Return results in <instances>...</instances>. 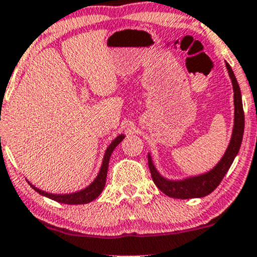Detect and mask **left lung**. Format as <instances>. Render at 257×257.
Here are the masks:
<instances>
[{"label":"left lung","instance_id":"8db88e82","mask_svg":"<svg viewBox=\"0 0 257 257\" xmlns=\"http://www.w3.org/2000/svg\"><path fill=\"white\" fill-rule=\"evenodd\" d=\"M228 74L232 80L233 92H234V124L232 137H230L229 144L225 149L223 156L217 162L215 167L205 173L197 174V176L185 177L183 179H170L163 177L157 171L150 152L148 154V163L150 168L152 180L155 185L166 194L167 196L173 199H194V197H204L212 193L222 182L228 170L232 166L234 159L238 155L240 149L241 142H243L244 134V111H243V101H241V92L229 64L225 62Z\"/></svg>","mask_w":257,"mask_h":257}]
</instances>
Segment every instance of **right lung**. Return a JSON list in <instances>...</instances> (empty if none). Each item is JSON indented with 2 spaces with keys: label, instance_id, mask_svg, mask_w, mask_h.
Segmentation results:
<instances>
[{
  "label": "right lung",
  "instance_id": "obj_1",
  "mask_svg": "<svg viewBox=\"0 0 257 257\" xmlns=\"http://www.w3.org/2000/svg\"><path fill=\"white\" fill-rule=\"evenodd\" d=\"M124 137H125L124 134H119L115 139L112 140V143L109 144L108 146H107L97 176L95 177V179L92 180L87 187L81 189V190L74 191V193H69V194H52V193H49V191H44L41 190V189L36 188L35 185H33L32 183L29 182V180H28V183H29L30 187H32L36 193H39L42 196L49 197L51 200H55V201L61 202V204L81 205V204H87V202L94 201V200L96 199L101 193H102L103 188H105L107 171H108V163H109V159H111L112 152H113L115 148H117L118 144L124 139Z\"/></svg>",
  "mask_w": 257,
  "mask_h": 257
}]
</instances>
